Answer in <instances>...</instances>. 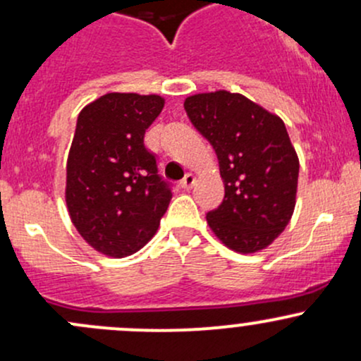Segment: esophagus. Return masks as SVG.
Listing matches in <instances>:
<instances>
[{
	"label": "esophagus",
	"instance_id": "1",
	"mask_svg": "<svg viewBox=\"0 0 361 361\" xmlns=\"http://www.w3.org/2000/svg\"><path fill=\"white\" fill-rule=\"evenodd\" d=\"M193 185H195V176H193V174H185V178L183 180L180 181V187L183 188V190H190L193 187Z\"/></svg>",
	"mask_w": 361,
	"mask_h": 361
}]
</instances>
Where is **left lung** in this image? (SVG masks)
Returning <instances> with one entry per match:
<instances>
[{"mask_svg":"<svg viewBox=\"0 0 361 361\" xmlns=\"http://www.w3.org/2000/svg\"><path fill=\"white\" fill-rule=\"evenodd\" d=\"M190 121L211 142L224 199L207 223L226 247H269L293 216L300 162L281 118L241 94H197L185 101Z\"/></svg>","mask_w":361,"mask_h":361,"instance_id":"1","label":"left lung"}]
</instances>
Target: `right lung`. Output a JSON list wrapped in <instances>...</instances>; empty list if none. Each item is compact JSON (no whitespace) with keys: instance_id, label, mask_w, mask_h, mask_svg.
<instances>
[{"instance_id":"1","label":"right lung","mask_w":361,"mask_h":361,"mask_svg":"<svg viewBox=\"0 0 361 361\" xmlns=\"http://www.w3.org/2000/svg\"><path fill=\"white\" fill-rule=\"evenodd\" d=\"M159 96L111 92L80 111L66 164V205L90 247L109 257L140 250L159 228L171 183L145 147Z\"/></svg>"}]
</instances>
